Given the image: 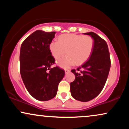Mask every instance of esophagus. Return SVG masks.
<instances>
[{"mask_svg":"<svg viewBox=\"0 0 129 129\" xmlns=\"http://www.w3.org/2000/svg\"><path fill=\"white\" fill-rule=\"evenodd\" d=\"M70 72V70H68V69H65V73H66V74L68 73L69 72Z\"/></svg>","mask_w":129,"mask_h":129,"instance_id":"1","label":"esophagus"}]
</instances>
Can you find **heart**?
I'll return each instance as SVG.
<instances>
[{
    "label": "heart",
    "mask_w": 129,
    "mask_h": 129,
    "mask_svg": "<svg viewBox=\"0 0 129 129\" xmlns=\"http://www.w3.org/2000/svg\"><path fill=\"white\" fill-rule=\"evenodd\" d=\"M94 40L90 36L69 33L60 35L57 41L50 42L49 49L54 59H58L66 53V55L57 61L62 67H67L74 63L81 65L86 62L92 53Z\"/></svg>",
    "instance_id": "heart-1"
}]
</instances>
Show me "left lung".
Masks as SVG:
<instances>
[{
    "label": "left lung",
    "mask_w": 129,
    "mask_h": 129,
    "mask_svg": "<svg viewBox=\"0 0 129 129\" xmlns=\"http://www.w3.org/2000/svg\"><path fill=\"white\" fill-rule=\"evenodd\" d=\"M94 40L89 59L76 70H72L75 79L71 82L70 91L75 100L87 102L101 93L107 81L111 66L109 48L105 40L93 32L84 33Z\"/></svg>",
    "instance_id": "1"
}]
</instances>
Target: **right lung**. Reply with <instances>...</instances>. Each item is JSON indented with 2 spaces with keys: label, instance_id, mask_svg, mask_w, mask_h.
Returning <instances> with one entry per match:
<instances>
[{
  "label": "right lung",
  "instance_id": "1",
  "mask_svg": "<svg viewBox=\"0 0 129 129\" xmlns=\"http://www.w3.org/2000/svg\"><path fill=\"white\" fill-rule=\"evenodd\" d=\"M56 32L37 30L22 42L20 51V73L26 90L34 98L48 101L56 95L58 85L65 75L55 63L49 45Z\"/></svg>",
  "mask_w": 129,
  "mask_h": 129
}]
</instances>
